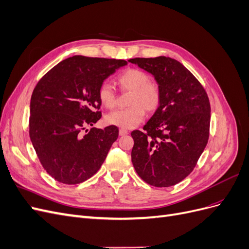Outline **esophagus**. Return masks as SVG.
I'll return each mask as SVG.
<instances>
[{
    "instance_id": "obj_1",
    "label": "esophagus",
    "mask_w": 249,
    "mask_h": 249,
    "mask_svg": "<svg viewBox=\"0 0 249 249\" xmlns=\"http://www.w3.org/2000/svg\"><path fill=\"white\" fill-rule=\"evenodd\" d=\"M129 134V131L127 130H124V129H120L119 130V135L120 136H125V135Z\"/></svg>"
}]
</instances>
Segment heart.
I'll list each match as a JSON object with an SVG mask.
<instances>
[{"label": "heart", "mask_w": 249, "mask_h": 249, "mask_svg": "<svg viewBox=\"0 0 249 249\" xmlns=\"http://www.w3.org/2000/svg\"><path fill=\"white\" fill-rule=\"evenodd\" d=\"M116 81L123 90L132 91L129 101L131 107L110 112L106 116V123L122 129H133L144 118L145 111L153 113L159 108L162 100L161 87L139 69L124 71L118 74ZM97 96L104 107L111 109L115 106L116 94L109 83H102L97 90Z\"/></svg>", "instance_id": "heart-1"}]
</instances>
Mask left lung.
<instances>
[{
    "label": "left lung",
    "mask_w": 249,
    "mask_h": 249,
    "mask_svg": "<svg viewBox=\"0 0 249 249\" xmlns=\"http://www.w3.org/2000/svg\"><path fill=\"white\" fill-rule=\"evenodd\" d=\"M129 62L154 74L162 91L160 106L143 126L144 131L131 133L133 166L150 186H173L190 175L208 143V94L199 81L175 59L134 58Z\"/></svg>",
    "instance_id": "obj_1"
}]
</instances>
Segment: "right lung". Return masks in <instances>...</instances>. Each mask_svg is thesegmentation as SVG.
<instances>
[{
	"instance_id": "obj_1",
	"label": "right lung",
	"mask_w": 249,
	"mask_h": 249,
	"mask_svg": "<svg viewBox=\"0 0 249 249\" xmlns=\"http://www.w3.org/2000/svg\"><path fill=\"white\" fill-rule=\"evenodd\" d=\"M125 60L70 57L35 86L30 103L29 135L37 157L57 182L76 185L99 171L118 129L85 127L102 117L100 85Z\"/></svg>"
}]
</instances>
